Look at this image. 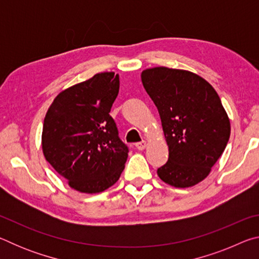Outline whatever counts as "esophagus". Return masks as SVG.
Masks as SVG:
<instances>
[{
  "label": "esophagus",
  "instance_id": "1",
  "mask_svg": "<svg viewBox=\"0 0 259 259\" xmlns=\"http://www.w3.org/2000/svg\"><path fill=\"white\" fill-rule=\"evenodd\" d=\"M145 147H146V142H145V140H142V142H140V143L136 144V148H137L138 151L145 150Z\"/></svg>",
  "mask_w": 259,
  "mask_h": 259
}]
</instances>
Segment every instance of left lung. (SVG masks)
Masks as SVG:
<instances>
[{
  "instance_id": "obj_1",
  "label": "left lung",
  "mask_w": 259,
  "mask_h": 259,
  "mask_svg": "<svg viewBox=\"0 0 259 259\" xmlns=\"http://www.w3.org/2000/svg\"><path fill=\"white\" fill-rule=\"evenodd\" d=\"M146 93L159 111L169 159L157 169L164 183L186 188L202 182L224 152L231 124L210 83L184 69L142 72Z\"/></svg>"
}]
</instances>
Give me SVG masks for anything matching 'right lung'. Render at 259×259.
<instances>
[{
    "label": "right lung",
    "mask_w": 259,
    "mask_h": 259,
    "mask_svg": "<svg viewBox=\"0 0 259 259\" xmlns=\"http://www.w3.org/2000/svg\"><path fill=\"white\" fill-rule=\"evenodd\" d=\"M119 88L117 74L98 73L61 91L46 114L43 154L78 192L107 190L124 169L129 150L109 115Z\"/></svg>",
    "instance_id": "right-lung-1"
}]
</instances>
